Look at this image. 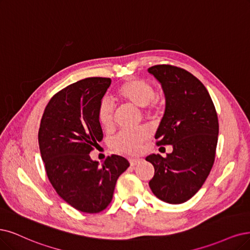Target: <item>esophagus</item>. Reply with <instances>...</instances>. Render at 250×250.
Listing matches in <instances>:
<instances>
[{
	"mask_svg": "<svg viewBox=\"0 0 250 250\" xmlns=\"http://www.w3.org/2000/svg\"><path fill=\"white\" fill-rule=\"evenodd\" d=\"M140 162H141L140 159H131V160H130V164H131L132 167H134V166L138 165Z\"/></svg>",
	"mask_w": 250,
	"mask_h": 250,
	"instance_id": "1",
	"label": "esophagus"
}]
</instances>
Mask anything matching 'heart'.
<instances>
[{
  "instance_id": "obj_1",
  "label": "heart",
  "mask_w": 250,
  "mask_h": 250,
  "mask_svg": "<svg viewBox=\"0 0 250 250\" xmlns=\"http://www.w3.org/2000/svg\"><path fill=\"white\" fill-rule=\"evenodd\" d=\"M117 96L128 104L138 108L149 106L154 99L155 91L153 87L141 79H130L120 86ZM154 106L149 108V112L153 111ZM98 119L100 125L104 128H109L113 125L114 107L108 99H103L98 108ZM148 137V132L144 128L127 130L120 132L114 139V146L118 151L134 154L139 151L142 143Z\"/></svg>"
}]
</instances>
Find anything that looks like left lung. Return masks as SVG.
<instances>
[{
	"instance_id": "obj_1",
	"label": "left lung",
	"mask_w": 250,
	"mask_h": 250,
	"mask_svg": "<svg viewBox=\"0 0 250 250\" xmlns=\"http://www.w3.org/2000/svg\"><path fill=\"white\" fill-rule=\"evenodd\" d=\"M147 71L161 83L166 101L156 144L173 146L167 158L150 154L145 159L154 167L149 188L160 200L181 204L196 195L213 166L217 114L208 90L189 72L170 64Z\"/></svg>"
}]
</instances>
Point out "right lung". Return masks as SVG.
<instances>
[{"label": "right lung", "mask_w": 250, "mask_h": 250, "mask_svg": "<svg viewBox=\"0 0 250 250\" xmlns=\"http://www.w3.org/2000/svg\"><path fill=\"white\" fill-rule=\"evenodd\" d=\"M110 84V78L91 77L62 89L46 106L39 128L41 158L53 188L86 213H98L110 204L118 177L130 166L115 154L102 166L89 156L103 139L98 108Z\"/></svg>", "instance_id": "1"}]
</instances>
